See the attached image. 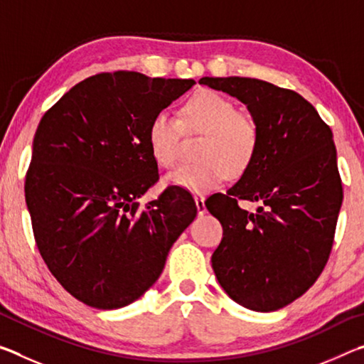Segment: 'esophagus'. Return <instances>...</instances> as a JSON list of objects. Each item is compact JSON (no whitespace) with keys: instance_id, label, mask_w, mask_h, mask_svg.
<instances>
[{"instance_id":"esophagus-1","label":"esophagus","mask_w":364,"mask_h":364,"mask_svg":"<svg viewBox=\"0 0 364 364\" xmlns=\"http://www.w3.org/2000/svg\"><path fill=\"white\" fill-rule=\"evenodd\" d=\"M194 202H196V207H197V213H199V215H204V213L207 212V207H205V199H204V196L197 194V196L194 197Z\"/></svg>"}]
</instances>
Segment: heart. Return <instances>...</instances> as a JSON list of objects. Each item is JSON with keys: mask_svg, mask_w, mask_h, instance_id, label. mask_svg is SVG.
<instances>
[{"mask_svg": "<svg viewBox=\"0 0 364 364\" xmlns=\"http://www.w3.org/2000/svg\"><path fill=\"white\" fill-rule=\"evenodd\" d=\"M181 125L202 132L196 156L199 160L180 164L164 178L165 186L207 193L223 181L226 171L239 175L249 167L258 144L254 120L237 114V107L217 91H200L184 104L181 120L168 110H159L147 128V146L160 167L173 165Z\"/></svg>", "mask_w": 364, "mask_h": 364, "instance_id": "heart-1", "label": "heart"}]
</instances>
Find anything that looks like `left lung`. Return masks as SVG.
I'll return each mask as SVG.
<instances>
[{
    "label": "left lung",
    "mask_w": 364,
    "mask_h": 364,
    "mask_svg": "<svg viewBox=\"0 0 364 364\" xmlns=\"http://www.w3.org/2000/svg\"><path fill=\"white\" fill-rule=\"evenodd\" d=\"M199 83L245 104L258 130L239 181L205 202L223 226L212 255L215 276L239 305L279 310L315 284L334 244L343 193L332 132L292 90L245 77ZM241 200L261 207L250 214Z\"/></svg>",
    "instance_id": "obj_1"
}]
</instances>
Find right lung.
I'll use <instances>...</instances> for the list:
<instances>
[{
  "mask_svg": "<svg viewBox=\"0 0 364 364\" xmlns=\"http://www.w3.org/2000/svg\"><path fill=\"white\" fill-rule=\"evenodd\" d=\"M194 80L97 73L43 115L26 176L33 236L54 278L83 304L114 310L159 279L196 202L178 188L141 205L159 180L147 128Z\"/></svg>",
  "mask_w": 364,
  "mask_h": 364,
  "instance_id": "add662e5",
  "label": "right lung"
}]
</instances>
